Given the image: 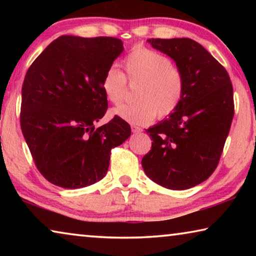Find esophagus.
Here are the masks:
<instances>
[{
	"label": "esophagus",
	"instance_id": "1",
	"mask_svg": "<svg viewBox=\"0 0 256 256\" xmlns=\"http://www.w3.org/2000/svg\"><path fill=\"white\" fill-rule=\"evenodd\" d=\"M132 132L133 133H140V132H142V128H138V126H136V125H132Z\"/></svg>",
	"mask_w": 256,
	"mask_h": 256
}]
</instances>
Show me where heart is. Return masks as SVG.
Wrapping results in <instances>:
<instances>
[{
  "mask_svg": "<svg viewBox=\"0 0 256 256\" xmlns=\"http://www.w3.org/2000/svg\"><path fill=\"white\" fill-rule=\"evenodd\" d=\"M125 74L115 66L104 73L102 92L112 105L122 104L128 84H138L136 102L123 105L112 110L118 118L136 125L152 122L156 115L164 118L170 115L182 102L185 92L183 72L172 66L168 56L157 50L136 47L123 60Z\"/></svg>",
  "mask_w": 256,
  "mask_h": 256,
  "instance_id": "heart-1",
  "label": "heart"
}]
</instances>
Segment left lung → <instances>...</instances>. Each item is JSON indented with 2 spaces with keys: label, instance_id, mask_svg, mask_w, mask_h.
<instances>
[{
  "label": "left lung",
  "instance_id": "obj_1",
  "mask_svg": "<svg viewBox=\"0 0 256 256\" xmlns=\"http://www.w3.org/2000/svg\"><path fill=\"white\" fill-rule=\"evenodd\" d=\"M175 60L185 92L178 107L146 130L152 138L144 170L170 190H188L209 178L218 166L234 118L232 84L222 64L190 38L146 40Z\"/></svg>",
  "mask_w": 256,
  "mask_h": 256
}]
</instances>
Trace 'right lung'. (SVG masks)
I'll return each mask as SVG.
<instances>
[{
  "label": "right lung",
  "mask_w": 256,
  "mask_h": 256,
  "mask_svg": "<svg viewBox=\"0 0 256 256\" xmlns=\"http://www.w3.org/2000/svg\"><path fill=\"white\" fill-rule=\"evenodd\" d=\"M123 50L114 37L60 36L26 73L21 130L37 170L52 184L81 188L102 180L110 150L131 136L116 115L94 128L108 107L102 78Z\"/></svg>",
  "instance_id": "right-lung-1"
}]
</instances>
